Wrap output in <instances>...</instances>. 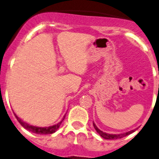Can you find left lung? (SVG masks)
Instances as JSON below:
<instances>
[{
    "label": "left lung",
    "instance_id": "obj_1",
    "mask_svg": "<svg viewBox=\"0 0 159 159\" xmlns=\"http://www.w3.org/2000/svg\"><path fill=\"white\" fill-rule=\"evenodd\" d=\"M93 126H94L95 129L96 130V132L99 133V135H100L101 137H103V139H106V140H117V139H121V138L124 137V136H128V135L131 134V133H133V132H135V130H136V129H133V130H131V131H129V132H126V133H121V134H109V133H104V132H103V131H101L100 129H99L97 128V126H96V125H95V123H93Z\"/></svg>",
    "mask_w": 159,
    "mask_h": 159
}]
</instances>
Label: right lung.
I'll use <instances>...</instances> for the list:
<instances>
[{
    "mask_svg": "<svg viewBox=\"0 0 159 159\" xmlns=\"http://www.w3.org/2000/svg\"><path fill=\"white\" fill-rule=\"evenodd\" d=\"M14 115H15V116H16V119H17L18 121H19L20 124H21V125L23 127V128H25L26 129H27L28 131H30V132H32V133H37V134H52V133H55V132H56V130L59 129V127L60 126V125H61V123L63 122V119H64V118H65L64 117L61 121H59L58 124L54 125H52V126L37 127V126H34V125H29L28 123H26V122H24V121H23L22 119H20V118H19V117L16 115V114L14 113Z\"/></svg>",
    "mask_w": 159,
    "mask_h": 159,
    "instance_id": "obj_1",
    "label": "right lung"
}]
</instances>
